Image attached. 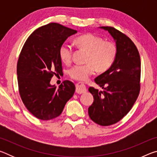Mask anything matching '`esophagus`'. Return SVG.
<instances>
[{
    "label": "esophagus",
    "instance_id": "34e87169",
    "mask_svg": "<svg viewBox=\"0 0 157 157\" xmlns=\"http://www.w3.org/2000/svg\"><path fill=\"white\" fill-rule=\"evenodd\" d=\"M75 86H76L75 91L77 94H83V93L86 92V91H87L85 85L83 83H82V82H78V84H76Z\"/></svg>",
    "mask_w": 157,
    "mask_h": 157
}]
</instances>
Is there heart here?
Masks as SVG:
<instances>
[{
    "instance_id": "obj_1",
    "label": "heart",
    "mask_w": 157,
    "mask_h": 157,
    "mask_svg": "<svg viewBox=\"0 0 157 157\" xmlns=\"http://www.w3.org/2000/svg\"><path fill=\"white\" fill-rule=\"evenodd\" d=\"M75 44L79 48L88 52L85 62L86 64L76 65L69 71V75L76 80L85 82L89 77L98 72H105L115 60L118 49L111 41H105L102 37L93 34H85L75 39ZM62 62L69 64L72 61L73 49L67 44H62L59 50Z\"/></svg>"
}]
</instances>
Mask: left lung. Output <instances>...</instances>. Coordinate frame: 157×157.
<instances>
[{"mask_svg":"<svg viewBox=\"0 0 157 157\" xmlns=\"http://www.w3.org/2000/svg\"><path fill=\"white\" fill-rule=\"evenodd\" d=\"M100 28L113 37L118 52L111 67L95 79L103 91L89 87L94 100L88 111L95 123L109 126L126 116L139 96L140 58L137 48L125 34L113 27Z\"/></svg>","mask_w":157,"mask_h":157,"instance_id":"left-lung-1","label":"left lung"}]
</instances>
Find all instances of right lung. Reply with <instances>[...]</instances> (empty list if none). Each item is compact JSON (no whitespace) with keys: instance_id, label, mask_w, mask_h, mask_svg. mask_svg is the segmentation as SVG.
Masks as SVG:
<instances>
[{"instance_id":"right-lung-1","label":"right lung","mask_w":157,"mask_h":157,"mask_svg":"<svg viewBox=\"0 0 157 157\" xmlns=\"http://www.w3.org/2000/svg\"><path fill=\"white\" fill-rule=\"evenodd\" d=\"M76 33L59 23H49L34 30L21 50L17 63L19 94L28 110L40 120L59 116L75 92L72 82H63L58 88L50 82L53 75L62 73L61 46Z\"/></svg>"}]
</instances>
